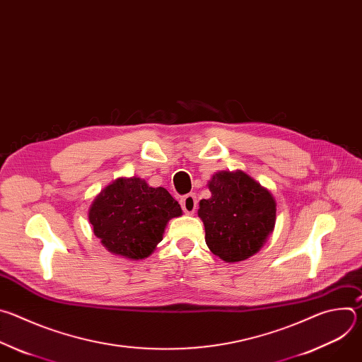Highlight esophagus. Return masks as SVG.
Wrapping results in <instances>:
<instances>
[{"label": "esophagus", "instance_id": "obj_1", "mask_svg": "<svg viewBox=\"0 0 362 362\" xmlns=\"http://www.w3.org/2000/svg\"><path fill=\"white\" fill-rule=\"evenodd\" d=\"M180 204H182V209L185 214H194V211L197 209V199H196V194L194 193H189V194H185L182 199H180Z\"/></svg>", "mask_w": 362, "mask_h": 362}]
</instances>
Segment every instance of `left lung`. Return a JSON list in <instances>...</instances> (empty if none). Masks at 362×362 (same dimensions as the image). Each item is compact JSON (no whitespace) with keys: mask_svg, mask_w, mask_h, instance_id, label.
<instances>
[{"mask_svg":"<svg viewBox=\"0 0 362 362\" xmlns=\"http://www.w3.org/2000/svg\"><path fill=\"white\" fill-rule=\"evenodd\" d=\"M212 196L199 203L206 245L226 262H239L261 249L272 232V194L243 172H219L209 182Z\"/></svg>","mask_w":362,"mask_h":362,"instance_id":"1","label":"left lung"}]
</instances>
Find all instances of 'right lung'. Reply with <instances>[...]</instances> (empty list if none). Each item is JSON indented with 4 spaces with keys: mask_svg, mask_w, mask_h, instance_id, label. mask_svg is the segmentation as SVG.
Masks as SVG:
<instances>
[{
    "mask_svg": "<svg viewBox=\"0 0 362 362\" xmlns=\"http://www.w3.org/2000/svg\"><path fill=\"white\" fill-rule=\"evenodd\" d=\"M182 208L165 187H150L139 177L117 179L93 202L88 221L110 252L144 259L163 239L169 219Z\"/></svg>",
    "mask_w": 362,
    "mask_h": 362,
    "instance_id": "1",
    "label": "right lung"
}]
</instances>
